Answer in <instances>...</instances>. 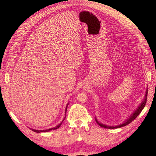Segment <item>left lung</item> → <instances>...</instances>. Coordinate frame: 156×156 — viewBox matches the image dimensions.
<instances>
[{"label": "left lung", "mask_w": 156, "mask_h": 156, "mask_svg": "<svg viewBox=\"0 0 156 156\" xmlns=\"http://www.w3.org/2000/svg\"><path fill=\"white\" fill-rule=\"evenodd\" d=\"M147 95H148V88L146 89V90L145 96H144V98L143 99V101L141 102V103L139 105V107L136 108V110L133 113H132V114L130 116H129V117L127 118V119L124 122H122V124H120L119 125H117V126H108V125H106V124L101 123V122H100L96 119V118L95 119L96 122H97V124L100 126H101L102 127H104V128H107V129H116V128H119V127H124L125 126H127V124H129V123H131L132 121L136 119V118L137 117V116L139 115V114L141 112V111H143V109L144 108V107H145V105L146 103V100H147Z\"/></svg>", "instance_id": "left-lung-1"}]
</instances>
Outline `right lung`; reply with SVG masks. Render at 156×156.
Listing matches in <instances>:
<instances>
[{
    "label": "right lung",
    "instance_id": "add662e5",
    "mask_svg": "<svg viewBox=\"0 0 156 156\" xmlns=\"http://www.w3.org/2000/svg\"><path fill=\"white\" fill-rule=\"evenodd\" d=\"M68 105H69V103H68V104H67L66 107V110H65V115H66V111H67V108H68ZM65 119H66V116H64V119L62 120V121L58 125H57V126H55V127H52V128H50V129H44V130H37V129H32V128H30V129H32V131H33L36 132V133H41V132H48V131H51V130L56 129L59 128L60 126L61 125H62V122H63V121L65 120Z\"/></svg>",
    "mask_w": 156,
    "mask_h": 156
}]
</instances>
